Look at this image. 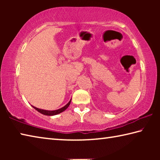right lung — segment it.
Here are the masks:
<instances>
[{
  "label": "right lung",
  "instance_id": "right-lung-1",
  "mask_svg": "<svg viewBox=\"0 0 160 160\" xmlns=\"http://www.w3.org/2000/svg\"><path fill=\"white\" fill-rule=\"evenodd\" d=\"M70 102H71V100H70V102L68 103V104L66 105V106H64L63 107L61 108V109H57V110H55V111H47V110H43V109H38V108L37 107H33L35 109H36L37 111H38V112H40L41 113H42V114L44 115H47V116H53V115H56V114H58V113H60L61 112H64L65 110H66L68 107H69V105L70 104Z\"/></svg>",
  "mask_w": 160,
  "mask_h": 160
}]
</instances>
